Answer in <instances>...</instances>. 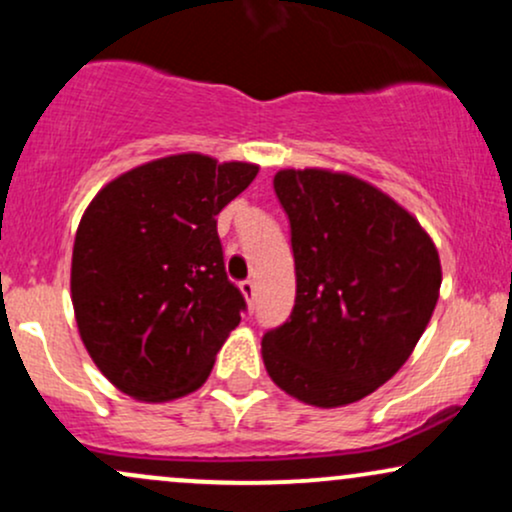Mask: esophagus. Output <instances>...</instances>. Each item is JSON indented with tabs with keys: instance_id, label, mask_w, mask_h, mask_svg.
Here are the masks:
<instances>
[{
	"instance_id": "1",
	"label": "esophagus",
	"mask_w": 512,
	"mask_h": 512,
	"mask_svg": "<svg viewBox=\"0 0 512 512\" xmlns=\"http://www.w3.org/2000/svg\"><path fill=\"white\" fill-rule=\"evenodd\" d=\"M255 281H243V284H240V293H243L245 296V301H248V305L252 308V305H255Z\"/></svg>"
}]
</instances>
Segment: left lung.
<instances>
[{
    "label": "left lung",
    "mask_w": 512,
    "mask_h": 512,
    "mask_svg": "<svg viewBox=\"0 0 512 512\" xmlns=\"http://www.w3.org/2000/svg\"><path fill=\"white\" fill-rule=\"evenodd\" d=\"M274 192L291 221L296 305L262 337L269 378L332 409L385 385L438 303L440 257L421 223L383 190L327 168H284Z\"/></svg>",
    "instance_id": "8db88e82"
}]
</instances>
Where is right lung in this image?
Returning <instances> with one entry per match:
<instances>
[{"label":"right lung","mask_w":512,"mask_h":512,"mask_svg":"<svg viewBox=\"0 0 512 512\" xmlns=\"http://www.w3.org/2000/svg\"><path fill=\"white\" fill-rule=\"evenodd\" d=\"M257 170L204 154L156 158L117 175L86 207L72 252L76 327L120 392L170 402L209 378L245 310L216 216Z\"/></svg>","instance_id":"right-lung-1"}]
</instances>
